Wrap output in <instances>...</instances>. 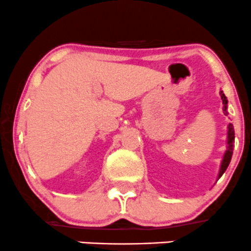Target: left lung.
Segmentation results:
<instances>
[{
  "instance_id": "obj_1",
  "label": "left lung",
  "mask_w": 251,
  "mask_h": 251,
  "mask_svg": "<svg viewBox=\"0 0 251 251\" xmlns=\"http://www.w3.org/2000/svg\"><path fill=\"white\" fill-rule=\"evenodd\" d=\"M220 96H222V100H223V111H224L225 114L227 115V99L225 96L223 90L219 92ZM233 143H235V130H233V125L232 124H228L227 125V139H226V151H225L224 156H223L222 159V164H220V169H219V174H218V180L220 178V176L225 173V170L227 169L228 164L231 162V157H232V152H233Z\"/></svg>"
}]
</instances>
